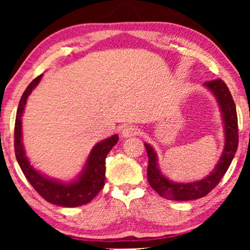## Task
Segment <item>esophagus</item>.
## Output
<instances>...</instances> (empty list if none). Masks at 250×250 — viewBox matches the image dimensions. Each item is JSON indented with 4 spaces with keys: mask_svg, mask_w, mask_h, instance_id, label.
<instances>
[{
    "mask_svg": "<svg viewBox=\"0 0 250 250\" xmlns=\"http://www.w3.org/2000/svg\"><path fill=\"white\" fill-rule=\"evenodd\" d=\"M136 134H139V128L133 125H125L124 128L122 129V136L123 138H132Z\"/></svg>",
    "mask_w": 250,
    "mask_h": 250,
    "instance_id": "obj_1",
    "label": "esophagus"
}]
</instances>
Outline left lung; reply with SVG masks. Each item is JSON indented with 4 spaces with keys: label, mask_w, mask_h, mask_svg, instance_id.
Wrapping results in <instances>:
<instances>
[{
    "label": "left lung",
    "mask_w": 250,
    "mask_h": 250,
    "mask_svg": "<svg viewBox=\"0 0 250 250\" xmlns=\"http://www.w3.org/2000/svg\"><path fill=\"white\" fill-rule=\"evenodd\" d=\"M216 99L218 107H220L222 121L224 124V135L225 142L223 152L220 157V160L215 166L209 175L205 179L196 181L190 183H177L167 179L164 174L160 172L158 167V159H157V152L148 143H145V146L148 153L149 164L146 175L150 186L156 191L159 196L168 200H194L203 198L210 192L215 187L217 186L224 174L230 166V164L235 155L238 149V117L237 109L233 98L229 91L227 84L222 80H214L206 82L204 84Z\"/></svg>",
    "instance_id": "1"
}]
</instances>
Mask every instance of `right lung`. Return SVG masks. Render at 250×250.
<instances>
[{
    "label": "right lung",
    "instance_id": "right-lung-1",
    "mask_svg": "<svg viewBox=\"0 0 250 250\" xmlns=\"http://www.w3.org/2000/svg\"><path fill=\"white\" fill-rule=\"evenodd\" d=\"M43 74L37 76L23 92L17 109L15 124V152L22 173L32 184L41 197L49 203L62 207H78L93 199L104 186L105 177V157L118 142V135L115 134L104 139L92 148L82 172L74 181L69 183L61 182L59 180L51 179L43 175L30 165L27 158L22 143L21 117L25 109L27 98L39 85Z\"/></svg>",
    "mask_w": 250,
    "mask_h": 250
}]
</instances>
